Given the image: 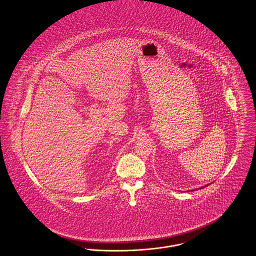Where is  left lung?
<instances>
[{
  "label": "left lung",
  "mask_w": 256,
  "mask_h": 256,
  "mask_svg": "<svg viewBox=\"0 0 256 256\" xmlns=\"http://www.w3.org/2000/svg\"><path fill=\"white\" fill-rule=\"evenodd\" d=\"M208 186V184H207ZM202 186V188H205V186Z\"/></svg>",
  "instance_id": "8db88e82"
}]
</instances>
